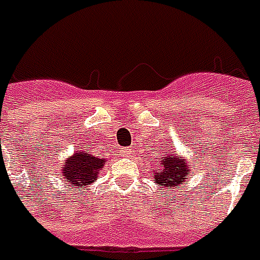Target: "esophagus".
Returning <instances> with one entry per match:
<instances>
[{
  "label": "esophagus",
  "mask_w": 260,
  "mask_h": 260,
  "mask_svg": "<svg viewBox=\"0 0 260 260\" xmlns=\"http://www.w3.org/2000/svg\"><path fill=\"white\" fill-rule=\"evenodd\" d=\"M130 154H132V150H130L128 147H124V148H121L120 150L121 156H130Z\"/></svg>",
  "instance_id": "1"
}]
</instances>
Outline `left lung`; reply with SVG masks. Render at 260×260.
Returning a JSON list of instances; mask_svg holds the SVG:
<instances>
[{
    "mask_svg": "<svg viewBox=\"0 0 260 260\" xmlns=\"http://www.w3.org/2000/svg\"><path fill=\"white\" fill-rule=\"evenodd\" d=\"M155 168L152 169L154 183L159 187L174 189L190 175V164L185 156H179L176 151H168L156 158Z\"/></svg>",
    "mask_w": 260,
    "mask_h": 260,
    "instance_id": "8db88e82",
    "label": "left lung"
}]
</instances>
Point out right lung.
Here are the masks:
<instances>
[{"instance_id": "add662e5", "label": "right lung", "mask_w": 260, "mask_h": 260, "mask_svg": "<svg viewBox=\"0 0 260 260\" xmlns=\"http://www.w3.org/2000/svg\"><path fill=\"white\" fill-rule=\"evenodd\" d=\"M105 162V158H98L82 150L75 151L73 155L64 159L61 178L68 186H77L78 189H82L98 179V175L101 174Z\"/></svg>"}]
</instances>
